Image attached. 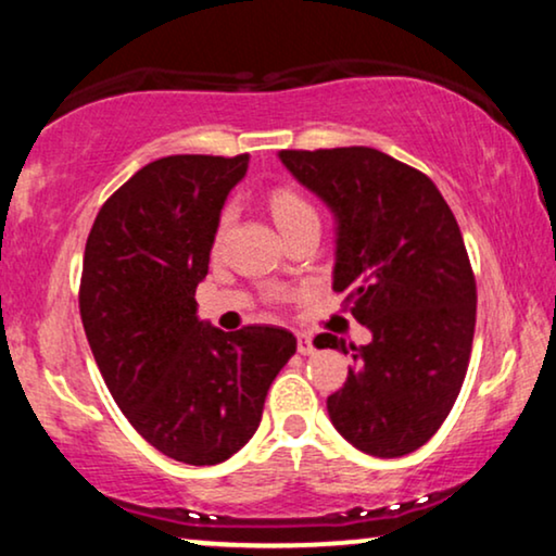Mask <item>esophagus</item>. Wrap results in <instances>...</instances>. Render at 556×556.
<instances>
[{
  "label": "esophagus",
  "mask_w": 556,
  "mask_h": 556,
  "mask_svg": "<svg viewBox=\"0 0 556 556\" xmlns=\"http://www.w3.org/2000/svg\"><path fill=\"white\" fill-rule=\"evenodd\" d=\"M298 351L302 355H313L315 353V343H313V338L307 336V332H298Z\"/></svg>",
  "instance_id": "34e87169"
}]
</instances>
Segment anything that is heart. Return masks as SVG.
I'll list each match as a JSON object with an SVG mask.
<instances>
[{"label": "heart", "mask_w": 556, "mask_h": 556, "mask_svg": "<svg viewBox=\"0 0 556 556\" xmlns=\"http://www.w3.org/2000/svg\"><path fill=\"white\" fill-rule=\"evenodd\" d=\"M269 208H271L274 220H277V226L282 228V231L294 224H300V220H305V218H317V211L313 208V203H309L305 195H300V192L292 188H274L269 192ZM228 220H231V211L226 208L218 218L216 243L220 241V236H224Z\"/></svg>", "instance_id": "b5f03b06"}]
</instances>
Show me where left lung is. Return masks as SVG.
Returning a JSON list of instances; mask_svg holds the SVG:
<instances>
[{"label":"left lung","instance_id":"1","mask_svg":"<svg viewBox=\"0 0 556 556\" xmlns=\"http://www.w3.org/2000/svg\"><path fill=\"white\" fill-rule=\"evenodd\" d=\"M279 160L336 213L332 290L374 336L361 348L315 338L353 351L343 389L328 396L332 427L366 455H409L447 419L470 364L478 294L460 226L425 173L371 147Z\"/></svg>","mask_w":556,"mask_h":556}]
</instances>
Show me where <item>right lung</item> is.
<instances>
[{"instance_id": "right-lung-1", "label": "right lung", "mask_w": 556, "mask_h": 556, "mask_svg": "<svg viewBox=\"0 0 556 556\" xmlns=\"http://www.w3.org/2000/svg\"><path fill=\"white\" fill-rule=\"evenodd\" d=\"M249 154H173L101 205L78 307L106 387L142 438L188 465H216L254 438L271 381L298 351L274 325L236 332L198 320L226 195Z\"/></svg>"}]
</instances>
